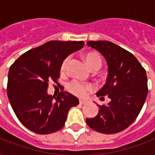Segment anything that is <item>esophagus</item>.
I'll use <instances>...</instances> for the list:
<instances>
[{
	"label": "esophagus",
	"instance_id": "1",
	"mask_svg": "<svg viewBox=\"0 0 155 155\" xmlns=\"http://www.w3.org/2000/svg\"><path fill=\"white\" fill-rule=\"evenodd\" d=\"M87 102V101L86 100H82V99H81L80 100V104H81V105H83V104H85Z\"/></svg>",
	"mask_w": 155,
	"mask_h": 155
}]
</instances>
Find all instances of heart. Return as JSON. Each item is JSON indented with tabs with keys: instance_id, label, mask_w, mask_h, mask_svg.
<instances>
[{
	"instance_id": "b5f03b06",
	"label": "heart",
	"mask_w": 155,
	"mask_h": 155,
	"mask_svg": "<svg viewBox=\"0 0 155 155\" xmlns=\"http://www.w3.org/2000/svg\"><path fill=\"white\" fill-rule=\"evenodd\" d=\"M85 61L88 64L89 66L91 67V69H93L95 67H100L101 68V57L96 53H89L85 55ZM69 60H70L69 57H67L66 59H64L62 64H61V71L62 72H64L66 70ZM92 88L93 86L91 84H85V83H83V82L79 81H71L68 85V89L70 92L79 96H85L86 92Z\"/></svg>"
}]
</instances>
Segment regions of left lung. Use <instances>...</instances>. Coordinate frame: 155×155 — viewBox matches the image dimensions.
Instances as JSON below:
<instances>
[{"mask_svg": "<svg viewBox=\"0 0 155 155\" xmlns=\"http://www.w3.org/2000/svg\"><path fill=\"white\" fill-rule=\"evenodd\" d=\"M103 55L108 66L107 82L96 96L110 102L100 106L98 114L85 122L93 130L105 134L119 133L135 121L148 94L146 71L134 54L109 41L86 43Z\"/></svg>", "mask_w": 155, "mask_h": 155, "instance_id": "left-lung-1", "label": "left lung"}]
</instances>
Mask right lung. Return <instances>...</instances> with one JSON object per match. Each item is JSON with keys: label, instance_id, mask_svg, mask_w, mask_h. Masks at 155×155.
<instances>
[{"label": "right lung", "instance_id": "add662e5", "mask_svg": "<svg viewBox=\"0 0 155 155\" xmlns=\"http://www.w3.org/2000/svg\"><path fill=\"white\" fill-rule=\"evenodd\" d=\"M83 41H49L21 54L11 65L7 96L18 120L29 130L48 134L61 129L77 97L61 91L57 97L47 92L48 83H57L64 59L81 49Z\"/></svg>", "mask_w": 155, "mask_h": 155}]
</instances>
